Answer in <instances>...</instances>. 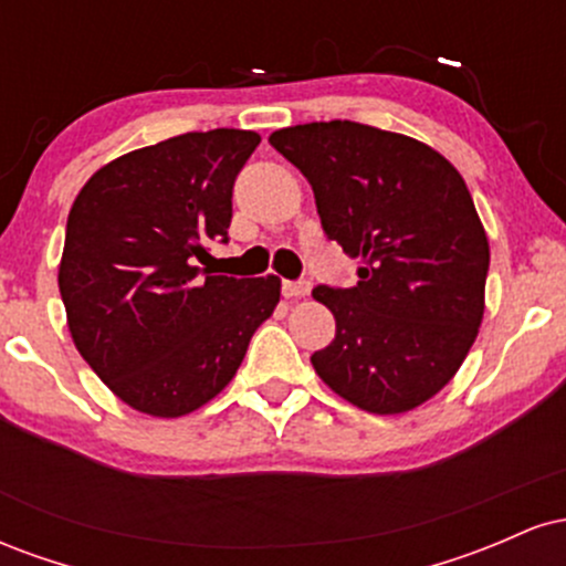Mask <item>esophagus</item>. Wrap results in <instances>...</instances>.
Masks as SVG:
<instances>
[{"instance_id":"obj_1","label":"esophagus","mask_w":566,"mask_h":566,"mask_svg":"<svg viewBox=\"0 0 566 566\" xmlns=\"http://www.w3.org/2000/svg\"><path fill=\"white\" fill-rule=\"evenodd\" d=\"M282 292L284 297H305L311 292V282H305V279H301V282H290V279H284Z\"/></svg>"}]
</instances>
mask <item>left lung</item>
I'll use <instances>...</instances> for the list:
<instances>
[{
    "label": "left lung",
    "instance_id": "left-lung-1",
    "mask_svg": "<svg viewBox=\"0 0 566 566\" xmlns=\"http://www.w3.org/2000/svg\"><path fill=\"white\" fill-rule=\"evenodd\" d=\"M271 146L314 188L354 287H314L335 337L319 378L375 415L415 409L463 365L484 316L490 244L460 172L426 143L359 122L276 129Z\"/></svg>",
    "mask_w": 566,
    "mask_h": 566
}]
</instances>
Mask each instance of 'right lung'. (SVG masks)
<instances>
[{
    "label": "right lung",
    "mask_w": 566,
    "mask_h": 566,
    "mask_svg": "<svg viewBox=\"0 0 566 566\" xmlns=\"http://www.w3.org/2000/svg\"><path fill=\"white\" fill-rule=\"evenodd\" d=\"M250 129L186 133L108 161L69 212L57 287L69 329L125 405L180 418L218 396L274 314L279 279L212 276Z\"/></svg>",
    "instance_id": "obj_1"
}]
</instances>
